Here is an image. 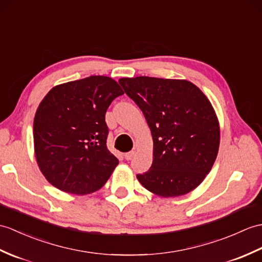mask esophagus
Segmentation results:
<instances>
[{"label": "esophagus", "instance_id": "obj_1", "mask_svg": "<svg viewBox=\"0 0 262 262\" xmlns=\"http://www.w3.org/2000/svg\"><path fill=\"white\" fill-rule=\"evenodd\" d=\"M134 155H135V151L134 150H132V151H128V153H126L124 156H125V160H127V161H129V160H132L133 157H134Z\"/></svg>", "mask_w": 262, "mask_h": 262}]
</instances>
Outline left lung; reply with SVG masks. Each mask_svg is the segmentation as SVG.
<instances>
[{
	"instance_id": "1",
	"label": "left lung",
	"mask_w": 262,
	"mask_h": 262,
	"mask_svg": "<svg viewBox=\"0 0 262 262\" xmlns=\"http://www.w3.org/2000/svg\"><path fill=\"white\" fill-rule=\"evenodd\" d=\"M118 81L141 108L153 137V163L137 174L139 183L162 198L193 191L210 173L220 145V125L210 100L181 79L141 76Z\"/></svg>"
}]
</instances>
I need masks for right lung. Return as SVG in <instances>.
Returning <instances> with one entry per match:
<instances>
[{"mask_svg":"<svg viewBox=\"0 0 262 262\" xmlns=\"http://www.w3.org/2000/svg\"><path fill=\"white\" fill-rule=\"evenodd\" d=\"M121 95L118 82L105 76L58 84L46 95L34 116L33 142L49 183L77 195L105 185L118 165L106 145L105 115Z\"/></svg>","mask_w":262,"mask_h":262,"instance_id":"1","label":"right lung"}]
</instances>
